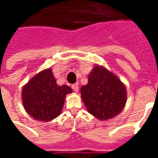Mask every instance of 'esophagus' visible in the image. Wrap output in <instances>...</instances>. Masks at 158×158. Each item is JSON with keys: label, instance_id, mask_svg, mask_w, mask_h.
Listing matches in <instances>:
<instances>
[{"label": "esophagus", "instance_id": "1", "mask_svg": "<svg viewBox=\"0 0 158 158\" xmlns=\"http://www.w3.org/2000/svg\"><path fill=\"white\" fill-rule=\"evenodd\" d=\"M72 88L74 90V92L77 93L78 91H79V85H78V84H74V85H73Z\"/></svg>", "mask_w": 158, "mask_h": 158}]
</instances>
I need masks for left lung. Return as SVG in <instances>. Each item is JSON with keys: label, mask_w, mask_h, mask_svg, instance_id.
Wrapping results in <instances>:
<instances>
[{"label": "left lung", "mask_w": 158, "mask_h": 158, "mask_svg": "<svg viewBox=\"0 0 158 158\" xmlns=\"http://www.w3.org/2000/svg\"><path fill=\"white\" fill-rule=\"evenodd\" d=\"M81 98L90 114L104 121L122 112L127 102L124 84L102 66H95L88 76V83L80 89Z\"/></svg>", "instance_id": "obj_1"}]
</instances>
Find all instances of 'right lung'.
I'll return each mask as SVG.
<instances>
[{"label":"right lung","mask_w":158,"mask_h":158,"mask_svg":"<svg viewBox=\"0 0 158 158\" xmlns=\"http://www.w3.org/2000/svg\"><path fill=\"white\" fill-rule=\"evenodd\" d=\"M72 91L69 86L56 84L52 69H45L23 87V105L33 118L49 122L61 114L66 95Z\"/></svg>","instance_id":"obj_1"}]
</instances>
